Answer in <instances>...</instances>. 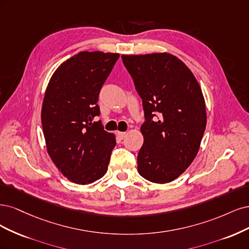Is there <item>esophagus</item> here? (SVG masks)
Returning <instances> with one entry per match:
<instances>
[{
	"mask_svg": "<svg viewBox=\"0 0 249 249\" xmlns=\"http://www.w3.org/2000/svg\"><path fill=\"white\" fill-rule=\"evenodd\" d=\"M116 134H117V136H118V138L119 139H124L125 138V136H126V132H121V131H117L116 132Z\"/></svg>",
	"mask_w": 249,
	"mask_h": 249,
	"instance_id": "obj_1",
	"label": "esophagus"
}]
</instances>
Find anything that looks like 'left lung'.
<instances>
[{"label":"left lung","mask_w":249,"mask_h":249,"mask_svg":"<svg viewBox=\"0 0 249 249\" xmlns=\"http://www.w3.org/2000/svg\"><path fill=\"white\" fill-rule=\"evenodd\" d=\"M122 60L145 110L138 171L150 182H172L199 150L207 124L202 89L190 69L171 53L123 54Z\"/></svg>","instance_id":"obj_1"}]
</instances>
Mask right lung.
Wrapping results in <instances>:
<instances>
[{"mask_svg": "<svg viewBox=\"0 0 249 249\" xmlns=\"http://www.w3.org/2000/svg\"><path fill=\"white\" fill-rule=\"evenodd\" d=\"M120 54L81 52L55 69L44 94L41 121L46 150L69 181L86 185L107 171L116 136L103 130L97 104Z\"/></svg>", "mask_w": 249, "mask_h": 249, "instance_id": "1", "label": "right lung"}]
</instances>
